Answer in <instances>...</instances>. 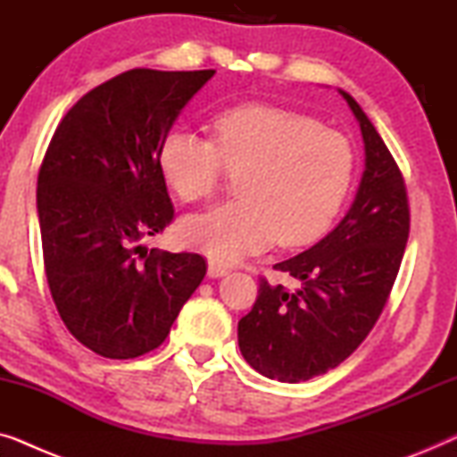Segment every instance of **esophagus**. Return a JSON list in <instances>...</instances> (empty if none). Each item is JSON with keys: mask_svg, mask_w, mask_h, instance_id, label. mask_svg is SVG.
Masks as SVG:
<instances>
[{"mask_svg": "<svg viewBox=\"0 0 457 457\" xmlns=\"http://www.w3.org/2000/svg\"><path fill=\"white\" fill-rule=\"evenodd\" d=\"M227 274H228V268L227 266L216 264V262H210V264H208V277L220 278V277H227Z\"/></svg>", "mask_w": 457, "mask_h": 457, "instance_id": "34e87169", "label": "esophagus"}]
</instances>
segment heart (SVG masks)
<instances>
[{
  "label": "heart",
  "mask_w": 457,
  "mask_h": 457,
  "mask_svg": "<svg viewBox=\"0 0 457 457\" xmlns=\"http://www.w3.org/2000/svg\"><path fill=\"white\" fill-rule=\"evenodd\" d=\"M214 141L174 129L158 149L160 170L187 204L210 199L239 174V202L185 218V245L233 264L277 241L299 247L327 233L353 180L355 154L339 130L268 104H239L212 120Z\"/></svg>",
  "instance_id": "b5f03b06"
}]
</instances>
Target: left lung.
<instances>
[{
    "mask_svg": "<svg viewBox=\"0 0 457 457\" xmlns=\"http://www.w3.org/2000/svg\"><path fill=\"white\" fill-rule=\"evenodd\" d=\"M360 122L366 168L345 218L308 252L274 264L297 289L260 278L239 320V349L253 370L299 383L333 370L366 339L395 283L410 235L402 170L364 110L339 91Z\"/></svg>",
    "mask_w": 457,
    "mask_h": 457,
    "instance_id": "8db88e82",
    "label": "left lung"
}]
</instances>
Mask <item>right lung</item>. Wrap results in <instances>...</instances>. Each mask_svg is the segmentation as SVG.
Listing matches in <instances>:
<instances>
[{"instance_id": "obj_1", "label": "right lung", "mask_w": 457, "mask_h": 457, "mask_svg": "<svg viewBox=\"0 0 457 457\" xmlns=\"http://www.w3.org/2000/svg\"><path fill=\"white\" fill-rule=\"evenodd\" d=\"M214 72L118 74L80 97L49 141L37 179L49 291L74 339L104 358L160 347L205 277L199 253L141 241L174 218L160 143Z\"/></svg>"}]
</instances>
